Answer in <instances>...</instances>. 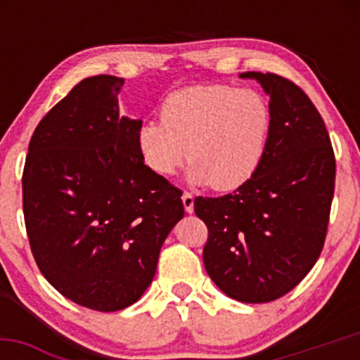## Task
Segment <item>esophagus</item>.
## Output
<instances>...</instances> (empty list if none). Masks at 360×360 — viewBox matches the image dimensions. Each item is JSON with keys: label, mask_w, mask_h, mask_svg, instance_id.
I'll use <instances>...</instances> for the list:
<instances>
[{"label": "esophagus", "mask_w": 360, "mask_h": 360, "mask_svg": "<svg viewBox=\"0 0 360 360\" xmlns=\"http://www.w3.org/2000/svg\"><path fill=\"white\" fill-rule=\"evenodd\" d=\"M183 205H184V210H186L188 214H191L193 212V207H195V198H193V195L191 193H188V191H184L183 193Z\"/></svg>", "instance_id": "esophagus-1"}]
</instances>
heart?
<instances>
[{
	"label": "heart",
	"mask_w": 360,
	"mask_h": 360,
	"mask_svg": "<svg viewBox=\"0 0 360 360\" xmlns=\"http://www.w3.org/2000/svg\"><path fill=\"white\" fill-rule=\"evenodd\" d=\"M271 125V106L257 90L193 85L163 99L160 122L137 130V148L157 176H172L188 158L191 183L233 191L259 169Z\"/></svg>",
	"instance_id": "obj_1"
}]
</instances>
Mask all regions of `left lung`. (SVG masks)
Listing matches in <instances>:
<instances>
[{
	"label": "left lung",
	"instance_id": "left-lung-1",
	"mask_svg": "<svg viewBox=\"0 0 360 360\" xmlns=\"http://www.w3.org/2000/svg\"><path fill=\"white\" fill-rule=\"evenodd\" d=\"M270 96V143L252 177L224 197L195 198L207 224L203 264L242 303H268L296 288L321 256L336 162L324 120L307 94L274 72H242Z\"/></svg>",
	"mask_w": 360,
	"mask_h": 360
}]
</instances>
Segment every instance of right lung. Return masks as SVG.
<instances>
[{
    "mask_svg": "<svg viewBox=\"0 0 360 360\" xmlns=\"http://www.w3.org/2000/svg\"><path fill=\"white\" fill-rule=\"evenodd\" d=\"M123 78H85L38 123L22 174L29 244L63 296L97 311L136 303L184 216L181 190L144 165Z\"/></svg>",
    "mask_w": 360,
    "mask_h": 360,
    "instance_id": "1",
    "label": "right lung"
}]
</instances>
